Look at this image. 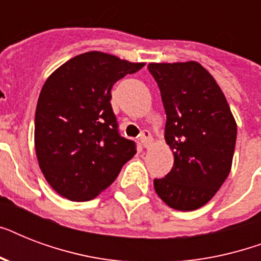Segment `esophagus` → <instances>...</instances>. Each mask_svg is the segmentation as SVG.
Returning a JSON list of instances; mask_svg holds the SVG:
<instances>
[{
	"label": "esophagus",
	"instance_id": "34e87169",
	"mask_svg": "<svg viewBox=\"0 0 261 261\" xmlns=\"http://www.w3.org/2000/svg\"><path fill=\"white\" fill-rule=\"evenodd\" d=\"M139 142L143 147H149L151 143V134L149 130H143L141 133V137H139Z\"/></svg>",
	"mask_w": 261,
	"mask_h": 261
}]
</instances>
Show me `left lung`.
Here are the masks:
<instances>
[{"instance_id": "obj_1", "label": "left lung", "mask_w": 261, "mask_h": 261, "mask_svg": "<svg viewBox=\"0 0 261 261\" xmlns=\"http://www.w3.org/2000/svg\"><path fill=\"white\" fill-rule=\"evenodd\" d=\"M167 114L165 141L173 151L172 171L154 178L168 206L192 211L204 206L230 172L237 124L214 77L190 62L149 63Z\"/></svg>"}]
</instances>
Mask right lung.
<instances>
[{
	"instance_id": "obj_1",
	"label": "right lung",
	"mask_w": 261,
	"mask_h": 261,
	"mask_svg": "<svg viewBox=\"0 0 261 261\" xmlns=\"http://www.w3.org/2000/svg\"><path fill=\"white\" fill-rule=\"evenodd\" d=\"M143 66L89 51L46 80L35 114V150L47 182L61 196L77 202L96 198L134 157L135 143L119 134L111 89Z\"/></svg>"
}]
</instances>
